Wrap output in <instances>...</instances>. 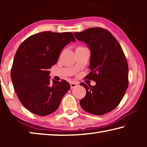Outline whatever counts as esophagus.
Segmentation results:
<instances>
[{"label":"esophagus","mask_w":147,"mask_h":147,"mask_svg":"<svg viewBox=\"0 0 147 147\" xmlns=\"http://www.w3.org/2000/svg\"><path fill=\"white\" fill-rule=\"evenodd\" d=\"M70 86H71V88L73 89V88H75V87L77 86V84L76 82H71L70 84Z\"/></svg>","instance_id":"1"}]
</instances>
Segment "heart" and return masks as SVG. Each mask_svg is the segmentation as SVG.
Segmentation results:
<instances>
[{
  "mask_svg": "<svg viewBox=\"0 0 147 147\" xmlns=\"http://www.w3.org/2000/svg\"><path fill=\"white\" fill-rule=\"evenodd\" d=\"M86 49V47H84L83 46H78V47H76V50H81V49Z\"/></svg>",
  "mask_w": 147,
  "mask_h": 147,
  "instance_id": "obj_1",
  "label": "heart"
}]
</instances>
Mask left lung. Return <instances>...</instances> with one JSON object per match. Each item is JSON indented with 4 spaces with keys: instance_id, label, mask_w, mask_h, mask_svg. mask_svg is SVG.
<instances>
[{
    "instance_id": "obj_1",
    "label": "left lung",
    "mask_w": 147,
    "mask_h": 147,
    "mask_svg": "<svg viewBox=\"0 0 147 147\" xmlns=\"http://www.w3.org/2000/svg\"><path fill=\"white\" fill-rule=\"evenodd\" d=\"M74 34L91 50V72L86 78L96 82L94 86L80 83L86 88V94L80 104L89 113L104 115L119 105L128 88L126 56L118 41L108 30L94 27Z\"/></svg>"
}]
</instances>
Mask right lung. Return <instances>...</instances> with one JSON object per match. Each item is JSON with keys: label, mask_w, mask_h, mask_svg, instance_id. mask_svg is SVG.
Returning <instances> with one entry per match:
<instances>
[{"label": "right lung", "mask_w": 147, "mask_h": 147, "mask_svg": "<svg viewBox=\"0 0 147 147\" xmlns=\"http://www.w3.org/2000/svg\"><path fill=\"white\" fill-rule=\"evenodd\" d=\"M75 41L71 32H42L20 45L11 69L14 90L20 102L30 112L45 116L55 111L70 89L65 80H50L49 71L58 61L62 49Z\"/></svg>", "instance_id": "obj_1"}]
</instances>
